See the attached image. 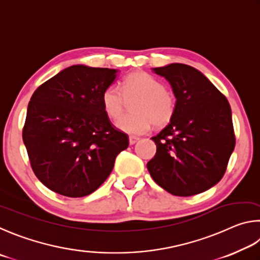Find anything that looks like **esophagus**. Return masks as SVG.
Here are the masks:
<instances>
[{
  "mask_svg": "<svg viewBox=\"0 0 260 260\" xmlns=\"http://www.w3.org/2000/svg\"><path fill=\"white\" fill-rule=\"evenodd\" d=\"M138 142H139V138L136 137V136H130V137H129L130 145H135L136 143H138Z\"/></svg>",
  "mask_w": 260,
  "mask_h": 260,
  "instance_id": "1",
  "label": "esophagus"
}]
</instances>
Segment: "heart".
<instances>
[{
  "label": "heart",
  "mask_w": 260,
  "mask_h": 260,
  "mask_svg": "<svg viewBox=\"0 0 260 260\" xmlns=\"http://www.w3.org/2000/svg\"><path fill=\"white\" fill-rule=\"evenodd\" d=\"M122 92L121 93L120 91ZM123 94L125 98L138 95L131 105L133 114L121 116L115 122L118 130L129 135H143L151 129L152 123L163 125L175 114L176 100L170 91L165 89L162 82L143 71H136L123 79L121 90L116 85H108L103 91V109L109 118L121 115Z\"/></svg>",
  "instance_id": "heart-1"
}]
</instances>
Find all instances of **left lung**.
Listing matches in <instances>:
<instances>
[{"mask_svg": "<svg viewBox=\"0 0 260 260\" xmlns=\"http://www.w3.org/2000/svg\"><path fill=\"white\" fill-rule=\"evenodd\" d=\"M153 72L170 83L176 109L169 124L152 137L156 154L147 169L172 195L202 193L222 178L235 147L229 100L192 66L176 62Z\"/></svg>", "mask_w": 260, "mask_h": 260, "instance_id": "8db88e82", "label": "left lung"}]
</instances>
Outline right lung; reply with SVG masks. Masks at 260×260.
Instances as JSON below:
<instances>
[{
	"instance_id": "right-lung-1",
	"label": "right lung",
	"mask_w": 260,
	"mask_h": 260,
	"mask_svg": "<svg viewBox=\"0 0 260 260\" xmlns=\"http://www.w3.org/2000/svg\"><path fill=\"white\" fill-rule=\"evenodd\" d=\"M117 72L73 65L31 95L22 140L31 169L49 189L68 198L93 193L129 146V137L115 129L102 105Z\"/></svg>"
}]
</instances>
